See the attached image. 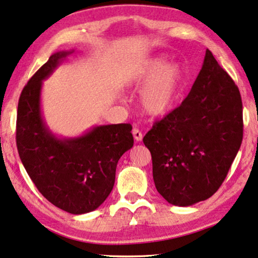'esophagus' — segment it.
Masks as SVG:
<instances>
[{
    "label": "esophagus",
    "instance_id": "1",
    "mask_svg": "<svg viewBox=\"0 0 258 258\" xmlns=\"http://www.w3.org/2000/svg\"><path fill=\"white\" fill-rule=\"evenodd\" d=\"M133 135H134V139H135L136 142H141V141H142V139H143L142 133H141L137 128L133 129Z\"/></svg>",
    "mask_w": 258,
    "mask_h": 258
}]
</instances>
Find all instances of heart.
I'll return each instance as SVG.
<instances>
[{
  "label": "heart",
  "instance_id": "b5f03b06",
  "mask_svg": "<svg viewBox=\"0 0 258 258\" xmlns=\"http://www.w3.org/2000/svg\"><path fill=\"white\" fill-rule=\"evenodd\" d=\"M182 81V69L177 63H165L163 57L148 59L134 74L132 83L139 87L147 83L141 101L150 115H164L177 97Z\"/></svg>",
  "mask_w": 258,
  "mask_h": 258
}]
</instances>
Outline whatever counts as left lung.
<instances>
[{
  "instance_id": "obj_1",
  "label": "left lung",
  "mask_w": 258,
  "mask_h": 258,
  "mask_svg": "<svg viewBox=\"0 0 258 258\" xmlns=\"http://www.w3.org/2000/svg\"><path fill=\"white\" fill-rule=\"evenodd\" d=\"M242 140L241 94L207 49L185 100L143 137L157 191L178 207L208 200L227 177Z\"/></svg>"
}]
</instances>
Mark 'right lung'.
<instances>
[{
	"mask_svg": "<svg viewBox=\"0 0 258 258\" xmlns=\"http://www.w3.org/2000/svg\"><path fill=\"white\" fill-rule=\"evenodd\" d=\"M72 51L51 55L23 88L16 119L21 161L42 195L55 207L80 215L97 209L111 192L117 162L134 146L129 123L95 126L80 137L59 140L41 114L42 81Z\"/></svg>",
	"mask_w": 258,
	"mask_h": 258,
	"instance_id": "add662e5",
	"label": "right lung"
}]
</instances>
